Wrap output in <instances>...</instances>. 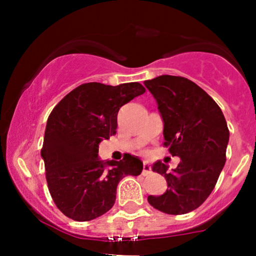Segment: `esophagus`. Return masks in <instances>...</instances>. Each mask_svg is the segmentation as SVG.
Instances as JSON below:
<instances>
[{"label":"esophagus","instance_id":"obj_1","mask_svg":"<svg viewBox=\"0 0 256 256\" xmlns=\"http://www.w3.org/2000/svg\"><path fill=\"white\" fill-rule=\"evenodd\" d=\"M151 174V167H150L148 164L144 162V168H142V174L144 176H147V174Z\"/></svg>","mask_w":256,"mask_h":256}]
</instances>
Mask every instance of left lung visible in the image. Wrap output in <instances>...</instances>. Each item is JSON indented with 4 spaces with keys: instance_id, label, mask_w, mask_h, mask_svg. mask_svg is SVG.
I'll return each instance as SVG.
<instances>
[{
    "instance_id": "8db88e82",
    "label": "left lung",
    "mask_w": 256,
    "mask_h": 256,
    "mask_svg": "<svg viewBox=\"0 0 256 256\" xmlns=\"http://www.w3.org/2000/svg\"><path fill=\"white\" fill-rule=\"evenodd\" d=\"M164 120V144L180 162L168 166L157 161L152 171L167 180L162 196H148L154 208L167 214H186L204 202L216 187L226 164L229 130L216 102L192 80L160 76L146 80Z\"/></svg>"
}]
</instances>
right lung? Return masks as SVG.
Instances as JSON below:
<instances>
[{
	"mask_svg": "<svg viewBox=\"0 0 256 256\" xmlns=\"http://www.w3.org/2000/svg\"><path fill=\"white\" fill-rule=\"evenodd\" d=\"M144 92L140 82H86L52 110L40 154L49 193L64 216L76 222L102 216L115 203L118 183L142 172L138 157L125 154L120 161L104 162L98 152L116 134L120 108Z\"/></svg>",
	"mask_w": 256,
	"mask_h": 256,
	"instance_id": "1",
	"label": "right lung"
}]
</instances>
